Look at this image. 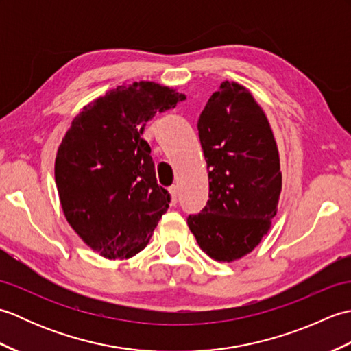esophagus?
<instances>
[{
	"label": "esophagus",
	"instance_id": "esophagus-1",
	"mask_svg": "<svg viewBox=\"0 0 351 351\" xmlns=\"http://www.w3.org/2000/svg\"><path fill=\"white\" fill-rule=\"evenodd\" d=\"M169 193H170V200H171V205H176V202H178V189H176V185H173V187H170L169 189Z\"/></svg>",
	"mask_w": 351,
	"mask_h": 351
}]
</instances>
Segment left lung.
<instances>
[{"instance_id":"obj_1","label":"left lung","mask_w":351,"mask_h":351,"mask_svg":"<svg viewBox=\"0 0 351 351\" xmlns=\"http://www.w3.org/2000/svg\"><path fill=\"white\" fill-rule=\"evenodd\" d=\"M210 199L189 228L208 256L232 263L263 240L278 213L279 151L259 104L244 86L225 81L197 121Z\"/></svg>"}]
</instances>
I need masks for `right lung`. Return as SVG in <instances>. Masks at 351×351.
Masks as SVG:
<instances>
[{
	"label": "right lung",
	"mask_w": 351,
	"mask_h": 351,
	"mask_svg": "<svg viewBox=\"0 0 351 351\" xmlns=\"http://www.w3.org/2000/svg\"><path fill=\"white\" fill-rule=\"evenodd\" d=\"M185 95L140 81L117 86L72 121L56 156L64 217L88 247L128 259L146 247L170 195L156 184L146 122L175 108Z\"/></svg>",
	"instance_id": "right-lung-1"
}]
</instances>
